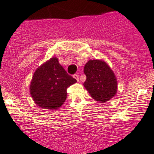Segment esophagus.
Segmentation results:
<instances>
[{"mask_svg": "<svg viewBox=\"0 0 154 154\" xmlns=\"http://www.w3.org/2000/svg\"><path fill=\"white\" fill-rule=\"evenodd\" d=\"M73 76L74 79H76L77 81H79V75H78V74H74Z\"/></svg>", "mask_w": 154, "mask_h": 154, "instance_id": "esophagus-1", "label": "esophagus"}]
</instances>
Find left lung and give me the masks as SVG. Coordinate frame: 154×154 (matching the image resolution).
Here are the masks:
<instances>
[{"instance_id":"1","label":"left lung","mask_w":154,"mask_h":154,"mask_svg":"<svg viewBox=\"0 0 154 154\" xmlns=\"http://www.w3.org/2000/svg\"><path fill=\"white\" fill-rule=\"evenodd\" d=\"M86 80L84 87L94 99L104 103L111 99L117 91L115 73L106 63L100 60H91L85 65Z\"/></svg>"}]
</instances>
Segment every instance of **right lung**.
Here are the masks:
<instances>
[{
	"label": "right lung",
	"instance_id": "obj_1",
	"mask_svg": "<svg viewBox=\"0 0 154 154\" xmlns=\"http://www.w3.org/2000/svg\"><path fill=\"white\" fill-rule=\"evenodd\" d=\"M76 81L53 57L34 72L29 88L31 96L42 109H58L67 98V88Z\"/></svg>",
	"mask_w": 154,
	"mask_h": 154
}]
</instances>
